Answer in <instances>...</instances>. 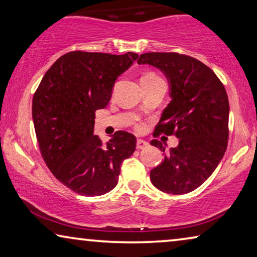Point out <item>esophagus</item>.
Here are the masks:
<instances>
[{"mask_svg":"<svg viewBox=\"0 0 257 257\" xmlns=\"http://www.w3.org/2000/svg\"><path fill=\"white\" fill-rule=\"evenodd\" d=\"M149 146V144L147 141H145V140H142V139H138L137 140V148L138 149H144V148H146V147H148Z\"/></svg>","mask_w":257,"mask_h":257,"instance_id":"1","label":"esophagus"}]
</instances>
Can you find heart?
I'll list each match as a JSON object with an SVG mask.
<instances>
[{
  "label": "heart",
  "instance_id": "obj_1",
  "mask_svg": "<svg viewBox=\"0 0 257 257\" xmlns=\"http://www.w3.org/2000/svg\"><path fill=\"white\" fill-rule=\"evenodd\" d=\"M151 78H156V76L154 73H147V74H145V76L141 79H151Z\"/></svg>",
  "mask_w": 257,
  "mask_h": 257
}]
</instances>
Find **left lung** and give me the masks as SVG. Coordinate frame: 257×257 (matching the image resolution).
Returning <instances> with one entry per match:
<instances>
[{
	"label": "left lung",
	"mask_w": 257,
	"mask_h": 257,
	"mask_svg": "<svg viewBox=\"0 0 257 257\" xmlns=\"http://www.w3.org/2000/svg\"><path fill=\"white\" fill-rule=\"evenodd\" d=\"M138 64L154 66L167 78L171 101L155 134H176L179 139V145L167 153V144L151 141L165 153L161 164L151 171V181L170 194L194 191L212 175L226 152L230 112L226 90L214 71L186 55L146 53Z\"/></svg>",
	"instance_id": "1"
}]
</instances>
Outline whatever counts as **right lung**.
<instances>
[{"mask_svg": "<svg viewBox=\"0 0 257 257\" xmlns=\"http://www.w3.org/2000/svg\"><path fill=\"white\" fill-rule=\"evenodd\" d=\"M139 55L71 51L47 71L32 102L41 155L73 192L98 196L118 183L120 165L136 151L133 134L117 131L106 145L94 136L95 111L108 105L117 78Z\"/></svg>", "mask_w": 257, "mask_h": 257, "instance_id": "1", "label": "right lung"}]
</instances>
